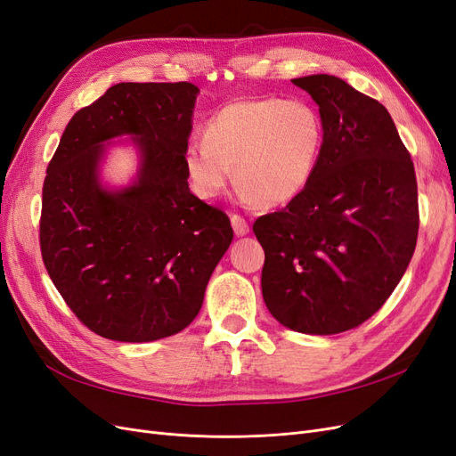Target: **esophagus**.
<instances>
[{
	"label": "esophagus",
	"mask_w": 456,
	"mask_h": 456,
	"mask_svg": "<svg viewBox=\"0 0 456 456\" xmlns=\"http://www.w3.org/2000/svg\"><path fill=\"white\" fill-rule=\"evenodd\" d=\"M230 223L233 232H236V236H247V233H249V223H247L241 215H232Z\"/></svg>",
	"instance_id": "esophagus-1"
}]
</instances>
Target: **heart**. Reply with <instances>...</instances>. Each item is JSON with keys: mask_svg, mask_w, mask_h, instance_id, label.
<instances>
[{"mask_svg": "<svg viewBox=\"0 0 456 456\" xmlns=\"http://www.w3.org/2000/svg\"><path fill=\"white\" fill-rule=\"evenodd\" d=\"M325 127L305 99H241L223 106L203 126V142L190 144L184 171L201 200L228 188L232 169L243 194L262 207L295 200L314 176Z\"/></svg>", "mask_w": 456, "mask_h": 456, "instance_id": "obj_1", "label": "heart"}]
</instances>
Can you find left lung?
Masks as SVG:
<instances>
[{"label":"left lung","mask_w":456,"mask_h":456,"mask_svg":"<svg viewBox=\"0 0 456 456\" xmlns=\"http://www.w3.org/2000/svg\"><path fill=\"white\" fill-rule=\"evenodd\" d=\"M293 84L320 106L325 141L308 186L255 220L262 297L281 325L337 335L367 322L403 278L419 236L417 175L379 101L327 74Z\"/></svg>","instance_id":"left-lung-1"}]
</instances>
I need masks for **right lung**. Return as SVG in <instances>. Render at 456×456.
<instances>
[{"label":"right lung","mask_w":456,"mask_h":456,"mask_svg":"<svg viewBox=\"0 0 456 456\" xmlns=\"http://www.w3.org/2000/svg\"><path fill=\"white\" fill-rule=\"evenodd\" d=\"M198 91L188 81L110 87L77 110L47 165L41 258L68 308L104 338L150 342L188 327L232 243L228 215L188 188ZM119 134L137 136L143 167L131 189L106 192L100 142Z\"/></svg>","instance_id":"right-lung-1"}]
</instances>
